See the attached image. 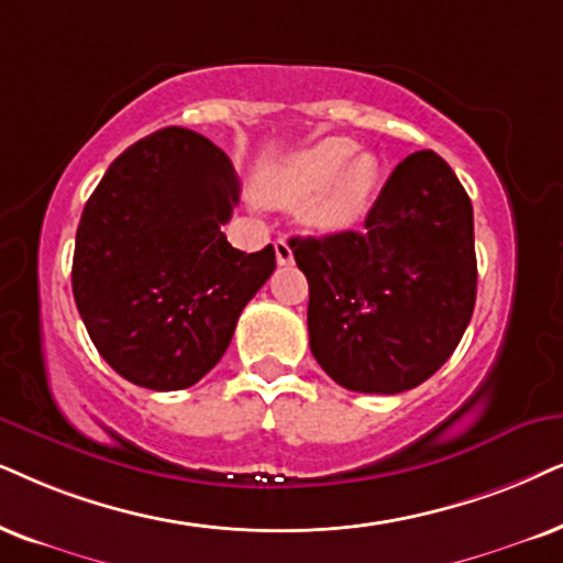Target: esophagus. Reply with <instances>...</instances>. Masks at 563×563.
Returning <instances> with one entry per match:
<instances>
[{
    "mask_svg": "<svg viewBox=\"0 0 563 563\" xmlns=\"http://www.w3.org/2000/svg\"><path fill=\"white\" fill-rule=\"evenodd\" d=\"M275 257H277V265H290V262H294V249H290L286 236L275 241Z\"/></svg>",
    "mask_w": 563,
    "mask_h": 563,
    "instance_id": "esophagus-1",
    "label": "esophagus"
}]
</instances>
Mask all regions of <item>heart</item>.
<instances>
[{
    "instance_id": "b5f03b06",
    "label": "heart",
    "mask_w": 563,
    "mask_h": 563,
    "mask_svg": "<svg viewBox=\"0 0 563 563\" xmlns=\"http://www.w3.org/2000/svg\"><path fill=\"white\" fill-rule=\"evenodd\" d=\"M358 145L347 137H327L288 155L267 174V189L275 197L309 205V218L324 229L353 223L366 208L376 184L372 155L355 153Z\"/></svg>"
}]
</instances>
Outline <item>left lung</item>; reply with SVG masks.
I'll list each match as a JSON object with an SVG mask.
<instances>
[{
	"mask_svg": "<svg viewBox=\"0 0 563 563\" xmlns=\"http://www.w3.org/2000/svg\"><path fill=\"white\" fill-rule=\"evenodd\" d=\"M309 280V345L340 387L397 395L437 374L475 309L473 205L433 151L405 158L364 231L290 239Z\"/></svg>",
	"mask_w": 563,
	"mask_h": 563,
	"instance_id": "8db88e82",
	"label": "left lung"
}]
</instances>
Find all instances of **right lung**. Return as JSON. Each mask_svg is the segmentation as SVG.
Wrapping results in <instances>:
<instances>
[{
  "label": "right lung",
  "mask_w": 563,
  "mask_h": 563,
  "mask_svg": "<svg viewBox=\"0 0 563 563\" xmlns=\"http://www.w3.org/2000/svg\"><path fill=\"white\" fill-rule=\"evenodd\" d=\"M229 155L166 126L119 155L85 202L73 294L92 345L137 387L197 384L275 269V249L246 254L220 231L239 205Z\"/></svg>",
  "instance_id": "add662e5"
}]
</instances>
